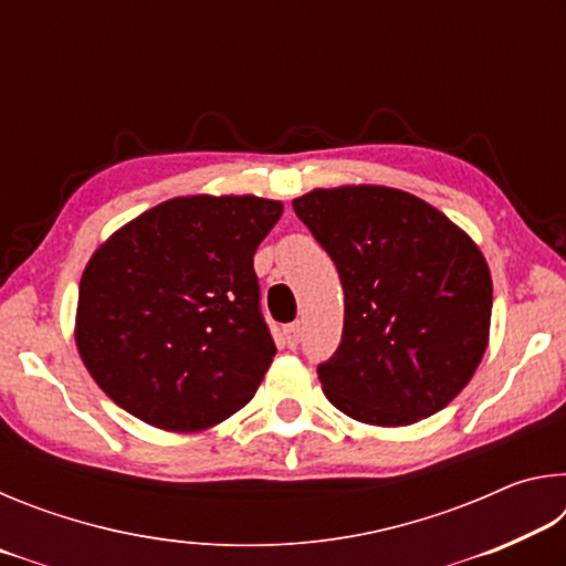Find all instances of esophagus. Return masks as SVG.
Masks as SVG:
<instances>
[{
  "label": "esophagus",
  "mask_w": 566,
  "mask_h": 566,
  "mask_svg": "<svg viewBox=\"0 0 566 566\" xmlns=\"http://www.w3.org/2000/svg\"><path fill=\"white\" fill-rule=\"evenodd\" d=\"M282 337H284V344H286V347L294 349L296 344H300V337H302L300 322H292V324H286V327L282 329Z\"/></svg>",
  "instance_id": "34e87169"
}]
</instances>
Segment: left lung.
Returning a JSON list of instances; mask_svg holds the SVG:
<instances>
[{"label":"left lung","mask_w":566,"mask_h":566,"mask_svg":"<svg viewBox=\"0 0 566 566\" xmlns=\"http://www.w3.org/2000/svg\"><path fill=\"white\" fill-rule=\"evenodd\" d=\"M337 266L344 329L317 367L334 407L364 424L437 415L472 379L492 319V276L462 229L389 187L314 189L292 202Z\"/></svg>","instance_id":"1"}]
</instances>
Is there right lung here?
I'll list each match as a JSON object with an SVG mask.
<instances>
[{
	"instance_id": "obj_1",
	"label": "right lung",
	"mask_w": 566,
	"mask_h": 566,
	"mask_svg": "<svg viewBox=\"0 0 566 566\" xmlns=\"http://www.w3.org/2000/svg\"><path fill=\"white\" fill-rule=\"evenodd\" d=\"M280 217L272 199L177 197L94 252L76 347L114 405L167 432H199L254 397L276 354L254 252Z\"/></svg>"
}]
</instances>
